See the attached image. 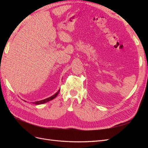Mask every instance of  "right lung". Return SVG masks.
Returning <instances> with one entry per match:
<instances>
[{"instance_id":"obj_1","label":"right lung","mask_w":148,"mask_h":148,"mask_svg":"<svg viewBox=\"0 0 148 148\" xmlns=\"http://www.w3.org/2000/svg\"><path fill=\"white\" fill-rule=\"evenodd\" d=\"M60 91V89H59V90L55 94V95H53V96H51L50 97L47 98V99H43V100H41V101H36V102H33V104H35L36 105H39V104H44V103H46V102H47L50 101L53 99H54V98H56V97H57V96L58 95V94L59 93Z\"/></svg>"}]
</instances>
